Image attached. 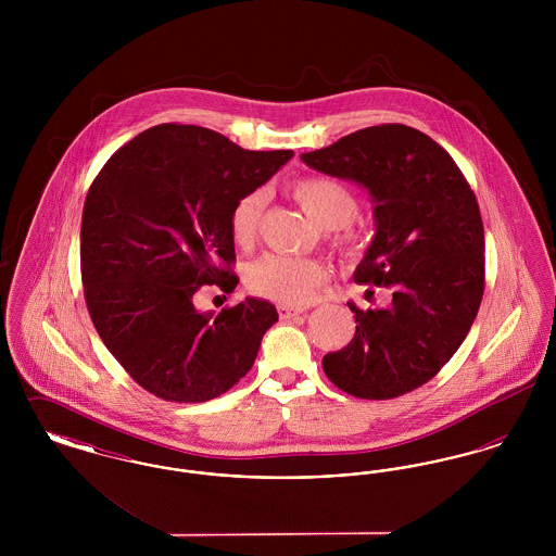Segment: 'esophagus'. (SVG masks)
<instances>
[{"label":"esophagus","mask_w":556,"mask_h":556,"mask_svg":"<svg viewBox=\"0 0 556 556\" xmlns=\"http://www.w3.org/2000/svg\"><path fill=\"white\" fill-rule=\"evenodd\" d=\"M277 313H279V318H281V320H288V318H293L298 317V315H302L304 311H302V308H291V306H283V304H281V306L277 308Z\"/></svg>","instance_id":"esophagus-1"}]
</instances>
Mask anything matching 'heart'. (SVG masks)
<instances>
[{
  "label": "heart",
  "mask_w": 556,
  "mask_h": 556,
  "mask_svg": "<svg viewBox=\"0 0 556 556\" xmlns=\"http://www.w3.org/2000/svg\"><path fill=\"white\" fill-rule=\"evenodd\" d=\"M291 193L320 229H338L336 243L342 252H361L363 239L348 227L358 212V200L344 184L331 177H308L291 187ZM265 202V193L261 189L248 191L236 202L229 214V231L239 248H250L254 243ZM245 281L256 295L283 306H306L325 283V268L308 258L266 254L250 265Z\"/></svg>",
  "instance_id": "heart-1"
}]
</instances>
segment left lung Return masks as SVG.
Here are the masks:
<instances>
[{
	"instance_id": "obj_1",
	"label": "left lung",
	"mask_w": 556,
	"mask_h": 556,
	"mask_svg": "<svg viewBox=\"0 0 556 556\" xmlns=\"http://www.w3.org/2000/svg\"><path fill=\"white\" fill-rule=\"evenodd\" d=\"M302 160L369 191L377 233L354 281L394 290L388 308L348 302L356 333L323 356V370L350 396L413 392L463 344L483 298L485 241L476 193L440 143L396 123L350 132Z\"/></svg>"
}]
</instances>
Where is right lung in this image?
Instances as JSON below:
<instances>
[{
    "instance_id": "add662e5",
    "label": "right lung",
    "mask_w": 556,
    "mask_h": 556,
    "mask_svg": "<svg viewBox=\"0 0 556 556\" xmlns=\"http://www.w3.org/2000/svg\"><path fill=\"white\" fill-rule=\"evenodd\" d=\"M291 156L166 123L132 137L93 179L80 223L87 311L110 354L150 394L206 402L252 369L277 308L245 298L212 317L195 311L193 293L212 283L236 290L229 214Z\"/></svg>"
}]
</instances>
